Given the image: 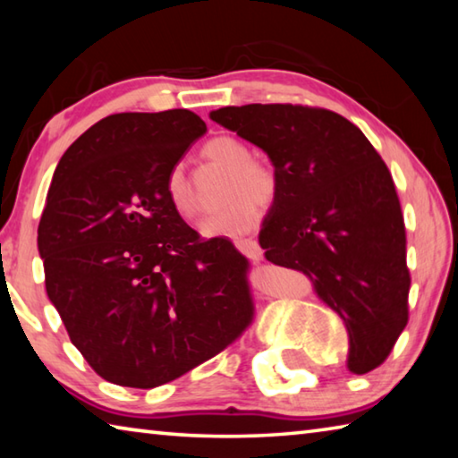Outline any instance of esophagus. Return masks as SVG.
Instances as JSON below:
<instances>
[{
    "label": "esophagus",
    "mask_w": 458,
    "mask_h": 458,
    "mask_svg": "<svg viewBox=\"0 0 458 458\" xmlns=\"http://www.w3.org/2000/svg\"><path fill=\"white\" fill-rule=\"evenodd\" d=\"M234 244L240 252L244 254L246 259L250 260H259L262 259V248L260 244L257 242V240H250V238H240V240H234Z\"/></svg>",
    "instance_id": "34e87169"
}]
</instances>
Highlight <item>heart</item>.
<instances>
[{
    "instance_id": "obj_1",
    "label": "heart",
    "mask_w": 458,
    "mask_h": 458,
    "mask_svg": "<svg viewBox=\"0 0 458 458\" xmlns=\"http://www.w3.org/2000/svg\"><path fill=\"white\" fill-rule=\"evenodd\" d=\"M204 155L214 164L228 169L224 198L228 201L218 212L208 216L199 224L204 238H238L250 232L259 222V204L270 206L278 193L276 172L267 164L252 159V151L244 141L220 135L204 145ZM165 193L174 210L191 218L196 214V199L182 165L169 169L165 177Z\"/></svg>"
}]
</instances>
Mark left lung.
<instances>
[{
  "label": "left lung",
  "mask_w": 458,
  "mask_h": 458,
  "mask_svg": "<svg viewBox=\"0 0 458 458\" xmlns=\"http://www.w3.org/2000/svg\"><path fill=\"white\" fill-rule=\"evenodd\" d=\"M218 125L260 147L278 177L267 260L303 273L350 339L347 369L377 368L408 323L406 230L392 175L361 131L327 108L222 106Z\"/></svg>",
  "instance_id": "left-lung-1"
}]
</instances>
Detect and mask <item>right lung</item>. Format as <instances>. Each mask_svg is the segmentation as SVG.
<instances>
[{"label": "right lung", "mask_w": 458, "mask_h": 458, "mask_svg": "<svg viewBox=\"0 0 458 458\" xmlns=\"http://www.w3.org/2000/svg\"><path fill=\"white\" fill-rule=\"evenodd\" d=\"M206 131L188 108L117 113L54 172L38 226L46 293L111 384L172 382L252 321L248 260L226 238L201 240L165 193L169 169Z\"/></svg>", "instance_id": "1"}]
</instances>
